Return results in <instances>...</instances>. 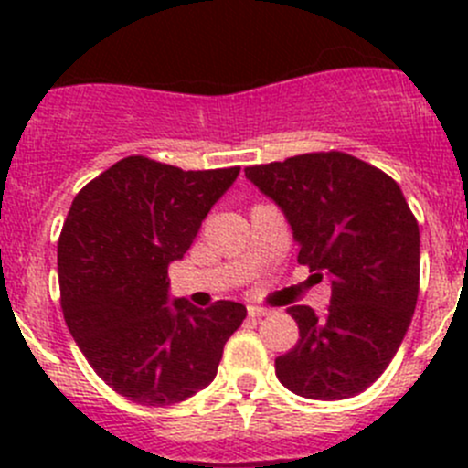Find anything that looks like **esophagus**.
<instances>
[{"label": "esophagus", "instance_id": "34e87169", "mask_svg": "<svg viewBox=\"0 0 468 468\" xmlns=\"http://www.w3.org/2000/svg\"><path fill=\"white\" fill-rule=\"evenodd\" d=\"M247 313H249V317H267L269 310L261 308V305H247Z\"/></svg>", "mask_w": 468, "mask_h": 468}]
</instances>
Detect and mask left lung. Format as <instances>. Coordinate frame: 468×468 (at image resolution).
Listing matches in <instances>:
<instances>
[{
  "label": "left lung",
  "mask_w": 468,
  "mask_h": 468,
  "mask_svg": "<svg viewBox=\"0 0 468 468\" xmlns=\"http://www.w3.org/2000/svg\"><path fill=\"white\" fill-rule=\"evenodd\" d=\"M285 215L299 262L328 278L330 305L287 313L299 342L276 357L294 394L342 400L380 378L399 351L419 296V224L385 172L342 151L244 169Z\"/></svg>",
  "instance_id": "8db88e82"
}]
</instances>
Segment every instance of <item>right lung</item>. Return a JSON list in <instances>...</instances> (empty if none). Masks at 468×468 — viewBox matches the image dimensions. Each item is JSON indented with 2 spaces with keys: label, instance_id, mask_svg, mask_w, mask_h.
Instances as JSON below:
<instances>
[{
  "label": "right lung",
  "instance_id": "1",
  "mask_svg": "<svg viewBox=\"0 0 468 468\" xmlns=\"http://www.w3.org/2000/svg\"><path fill=\"white\" fill-rule=\"evenodd\" d=\"M238 176L129 155L72 201L58 239L65 324L99 378L133 403L163 408L206 389L247 317L238 301L201 310L172 299L167 278Z\"/></svg>",
  "mask_w": 468,
  "mask_h": 468
}]
</instances>
